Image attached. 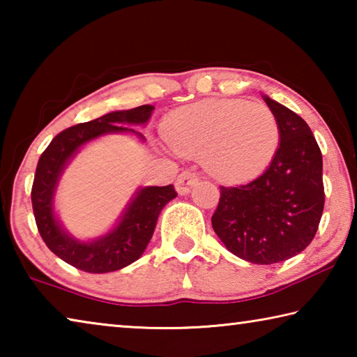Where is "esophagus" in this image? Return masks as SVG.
Listing matches in <instances>:
<instances>
[{"label":"esophagus","instance_id":"34e87169","mask_svg":"<svg viewBox=\"0 0 357 357\" xmlns=\"http://www.w3.org/2000/svg\"><path fill=\"white\" fill-rule=\"evenodd\" d=\"M197 181H198V176L195 173L190 170H185L181 173L176 179V190L181 193V195H185V193H189L192 187L197 184Z\"/></svg>","mask_w":357,"mask_h":357}]
</instances>
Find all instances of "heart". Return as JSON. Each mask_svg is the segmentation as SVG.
Wrapping results in <instances>:
<instances>
[{"mask_svg": "<svg viewBox=\"0 0 357 357\" xmlns=\"http://www.w3.org/2000/svg\"><path fill=\"white\" fill-rule=\"evenodd\" d=\"M165 138L181 155H202L214 178L236 183L268 164L279 140V126L261 102L208 100L173 113Z\"/></svg>", "mask_w": 357, "mask_h": 357, "instance_id": "obj_1", "label": "heart"}]
</instances>
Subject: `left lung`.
I'll use <instances>...</instances> for the list:
<instances>
[{
    "label": "left lung",
    "mask_w": 357,
    "mask_h": 357,
    "mask_svg": "<svg viewBox=\"0 0 357 357\" xmlns=\"http://www.w3.org/2000/svg\"><path fill=\"white\" fill-rule=\"evenodd\" d=\"M263 99L279 126V148L261 176L220 187L211 222L234 255L274 264L298 255L315 238L324 208L323 157L299 114L268 96Z\"/></svg>",
    "instance_id": "8db88e82"
}]
</instances>
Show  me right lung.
I'll return each mask as SVG.
<instances>
[{"label":"right lung","mask_w":357,"mask_h":357,"mask_svg":"<svg viewBox=\"0 0 357 357\" xmlns=\"http://www.w3.org/2000/svg\"><path fill=\"white\" fill-rule=\"evenodd\" d=\"M153 110V105H142L72 126L53 138L38 162L31 189L36 225L48 249L63 261L84 273H113L137 261L153 238L160 211L178 193L172 184L142 187L128 204L116 227L100 238L80 241L70 236L55 215L53 197L58 181L77 151L94 138L129 132L144 140L140 132L124 124H146Z\"/></svg>","instance_id":"right-lung-1"}]
</instances>
